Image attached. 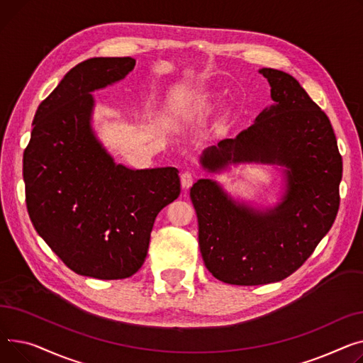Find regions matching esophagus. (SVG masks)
<instances>
[{
    "instance_id": "1",
    "label": "esophagus",
    "mask_w": 363,
    "mask_h": 363,
    "mask_svg": "<svg viewBox=\"0 0 363 363\" xmlns=\"http://www.w3.org/2000/svg\"><path fill=\"white\" fill-rule=\"evenodd\" d=\"M180 182H182V187H183V189H189L191 184H194V174H191L190 172L182 173Z\"/></svg>"
}]
</instances>
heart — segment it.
Masks as SVG:
<instances>
[{
  "label": "heart",
  "mask_w": 363,
  "mask_h": 363,
  "mask_svg": "<svg viewBox=\"0 0 363 363\" xmlns=\"http://www.w3.org/2000/svg\"><path fill=\"white\" fill-rule=\"evenodd\" d=\"M203 105H205V102H203V101H202V102H199V106H203Z\"/></svg>",
  "instance_id": "b5f03b06"
}]
</instances>
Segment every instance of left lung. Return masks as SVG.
<instances>
[{"mask_svg":"<svg viewBox=\"0 0 363 363\" xmlns=\"http://www.w3.org/2000/svg\"><path fill=\"white\" fill-rule=\"evenodd\" d=\"M274 105L234 139L203 151L201 164L218 173L230 164L286 167V191L274 208L259 211L231 199L209 179L190 189L208 271L236 286L281 281L311 257L331 228L343 161L327 114L293 76L261 69Z\"/></svg>","mask_w":363,"mask_h":363,"instance_id":"obj_1","label":"left lung"}]
</instances>
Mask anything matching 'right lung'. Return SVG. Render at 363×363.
Returning a JSON list of instances; mask_svg holds the SVG:
<instances>
[{
    "label": "right lung",
    "instance_id": "add662e5",
    "mask_svg": "<svg viewBox=\"0 0 363 363\" xmlns=\"http://www.w3.org/2000/svg\"><path fill=\"white\" fill-rule=\"evenodd\" d=\"M135 64L132 57L77 64L38 106L23 152L35 230L72 271L99 280L139 271L158 212L180 195L177 168L116 164L92 130L91 92L124 79Z\"/></svg>",
    "mask_w": 363,
    "mask_h": 363
}]
</instances>
